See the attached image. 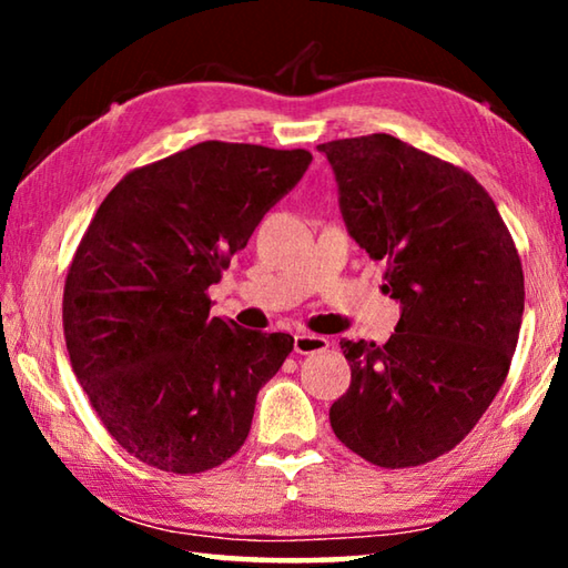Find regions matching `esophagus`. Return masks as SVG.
Wrapping results in <instances>:
<instances>
[{"label":"esophagus","mask_w":568,"mask_h":568,"mask_svg":"<svg viewBox=\"0 0 568 568\" xmlns=\"http://www.w3.org/2000/svg\"><path fill=\"white\" fill-rule=\"evenodd\" d=\"M293 348H295V353H301V355L321 353V351L328 348V338H323V335H313V333H297L295 341H293Z\"/></svg>","instance_id":"esophagus-1"}]
</instances>
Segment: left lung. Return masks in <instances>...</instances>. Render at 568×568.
<instances>
[{"label": "left lung", "mask_w": 568, "mask_h": 568, "mask_svg": "<svg viewBox=\"0 0 568 568\" xmlns=\"http://www.w3.org/2000/svg\"><path fill=\"white\" fill-rule=\"evenodd\" d=\"M341 210L400 301L390 338L341 341L351 388L331 406L343 446L381 468H410L464 440L511 368L524 267L486 187L450 162L376 132L318 145Z\"/></svg>", "instance_id": "obj_1"}]
</instances>
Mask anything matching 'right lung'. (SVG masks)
<instances>
[{
    "label": "right lung",
    "mask_w": 568,
    "mask_h": 568,
    "mask_svg": "<svg viewBox=\"0 0 568 568\" xmlns=\"http://www.w3.org/2000/svg\"><path fill=\"white\" fill-rule=\"evenodd\" d=\"M311 160L200 142L130 170L84 230L64 277L67 353L102 426L142 464L192 476L245 444L293 338L213 318L207 287Z\"/></svg>",
    "instance_id": "obj_1"
}]
</instances>
